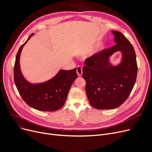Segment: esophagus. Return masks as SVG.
<instances>
[{"label":"esophagus","instance_id":"1","mask_svg":"<svg viewBox=\"0 0 152 152\" xmlns=\"http://www.w3.org/2000/svg\"><path fill=\"white\" fill-rule=\"evenodd\" d=\"M76 72H77V75L79 76H81L83 74V68L81 66H77L76 69Z\"/></svg>","mask_w":152,"mask_h":152}]
</instances>
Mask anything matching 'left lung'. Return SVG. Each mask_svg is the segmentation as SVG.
Returning <instances> with one entry per match:
<instances>
[{"label":"left lung","mask_w":152,"mask_h":152,"mask_svg":"<svg viewBox=\"0 0 152 152\" xmlns=\"http://www.w3.org/2000/svg\"><path fill=\"white\" fill-rule=\"evenodd\" d=\"M116 44L87 58L83 69L86 92L90 104L99 110L113 109L121 105L128 98L136 81L137 64L131 43L121 33L113 31ZM117 51L123 53L118 66L113 67L108 61Z\"/></svg>","instance_id":"1"}]
</instances>
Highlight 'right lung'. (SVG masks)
I'll use <instances>...</instances> for the list:
<instances>
[{"instance_id":"obj_1","label":"right lung","mask_w":152,"mask_h":152,"mask_svg":"<svg viewBox=\"0 0 152 152\" xmlns=\"http://www.w3.org/2000/svg\"><path fill=\"white\" fill-rule=\"evenodd\" d=\"M33 35L34 33L29 36L16 56L13 68L15 84L23 100L29 107L43 111H57L65 104L70 87L77 77L76 69H61L50 80L42 84L28 83L21 72L20 57L23 46Z\"/></svg>"}]
</instances>
